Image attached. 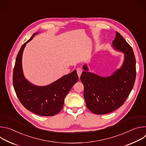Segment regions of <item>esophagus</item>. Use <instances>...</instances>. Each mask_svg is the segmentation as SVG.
<instances>
[{"label":"esophagus","instance_id":"34e87169","mask_svg":"<svg viewBox=\"0 0 146 146\" xmlns=\"http://www.w3.org/2000/svg\"><path fill=\"white\" fill-rule=\"evenodd\" d=\"M82 72V70L81 68H78V69H77V74H78V76L79 77H80V76H81Z\"/></svg>","mask_w":146,"mask_h":146}]
</instances>
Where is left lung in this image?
Masks as SVG:
<instances>
[{
	"mask_svg": "<svg viewBox=\"0 0 146 146\" xmlns=\"http://www.w3.org/2000/svg\"><path fill=\"white\" fill-rule=\"evenodd\" d=\"M112 47L124 54L121 67L108 77L89 72L87 64L80 80L84 85L87 108L96 114H106L121 107L130 94L136 78V59L131 46L116 32Z\"/></svg>",
	"mask_w": 146,
	"mask_h": 146,
	"instance_id": "left-lung-1",
	"label": "left lung"
}]
</instances>
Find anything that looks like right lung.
Segmentation results:
<instances>
[{
  "mask_svg": "<svg viewBox=\"0 0 146 146\" xmlns=\"http://www.w3.org/2000/svg\"><path fill=\"white\" fill-rule=\"evenodd\" d=\"M37 33H34L18 53L13 71V86L20 102L28 110L41 116H52L62 110L65 98L78 81V76L75 70L46 86H35L26 79L23 70V54L26 44Z\"/></svg>",
  "mask_w": 146,
  "mask_h": 146,
  "instance_id": "1",
  "label": "right lung"
}]
</instances>
